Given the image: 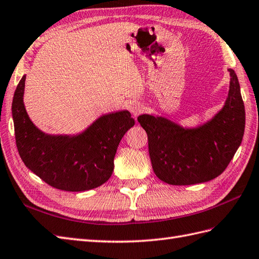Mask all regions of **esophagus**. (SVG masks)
<instances>
[{"label":"esophagus","instance_id":"esophagus-1","mask_svg":"<svg viewBox=\"0 0 259 259\" xmlns=\"http://www.w3.org/2000/svg\"><path fill=\"white\" fill-rule=\"evenodd\" d=\"M129 110L131 114L134 115V117H138L139 115L142 114L144 110V107H143V105L140 103H134L129 106Z\"/></svg>","mask_w":259,"mask_h":259}]
</instances>
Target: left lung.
I'll list each match as a JSON object with an SVG mask.
<instances>
[{
	"mask_svg": "<svg viewBox=\"0 0 259 259\" xmlns=\"http://www.w3.org/2000/svg\"><path fill=\"white\" fill-rule=\"evenodd\" d=\"M224 107L210 121L196 129H184L163 117L141 115L138 121L147 131L152 167L169 185L209 182L228 167L242 143L245 107L235 72Z\"/></svg>",
	"mask_w": 259,
	"mask_h": 259,
	"instance_id": "8db88e82",
	"label": "left lung"
}]
</instances>
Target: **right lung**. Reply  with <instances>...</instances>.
Segmentation results:
<instances>
[{
    "label": "right lung",
    "instance_id": "right-lung-1",
    "mask_svg": "<svg viewBox=\"0 0 259 259\" xmlns=\"http://www.w3.org/2000/svg\"><path fill=\"white\" fill-rule=\"evenodd\" d=\"M25 78L26 75L15 90L12 114L16 147L26 167L50 186L65 191L90 190L107 182L119 142L135 124L130 112L102 116L78 136L46 135L26 112Z\"/></svg>",
    "mask_w": 259,
    "mask_h": 259
}]
</instances>
